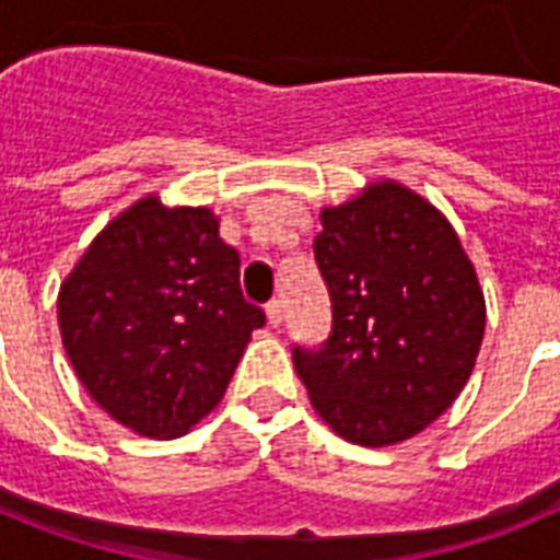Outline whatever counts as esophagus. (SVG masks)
Segmentation results:
<instances>
[{"instance_id": "34e87169", "label": "esophagus", "mask_w": 560, "mask_h": 560, "mask_svg": "<svg viewBox=\"0 0 560 560\" xmlns=\"http://www.w3.org/2000/svg\"><path fill=\"white\" fill-rule=\"evenodd\" d=\"M266 316H269L271 328H280V325H283V319H285L283 303H280V300H271V303L266 305Z\"/></svg>"}]
</instances>
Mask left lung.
<instances>
[{"label":"left lung","mask_w":560,"mask_h":560,"mask_svg":"<svg viewBox=\"0 0 560 560\" xmlns=\"http://www.w3.org/2000/svg\"><path fill=\"white\" fill-rule=\"evenodd\" d=\"M314 257L334 323L319 348L291 350L311 404L359 446L412 438L452 407L482 345L485 300L457 232L381 182L323 210Z\"/></svg>","instance_id":"left-lung-1"}]
</instances>
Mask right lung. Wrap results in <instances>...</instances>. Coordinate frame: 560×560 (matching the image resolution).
I'll list each match as a JSON object with an SVG mask.
<instances>
[{
    "label": "right lung",
    "instance_id": "right-lung-1",
    "mask_svg": "<svg viewBox=\"0 0 560 560\" xmlns=\"http://www.w3.org/2000/svg\"><path fill=\"white\" fill-rule=\"evenodd\" d=\"M58 325L78 378L114 420L176 438L224 398L266 314L244 300L219 219L148 196L83 252L58 294Z\"/></svg>",
    "mask_w": 560,
    "mask_h": 560
}]
</instances>
